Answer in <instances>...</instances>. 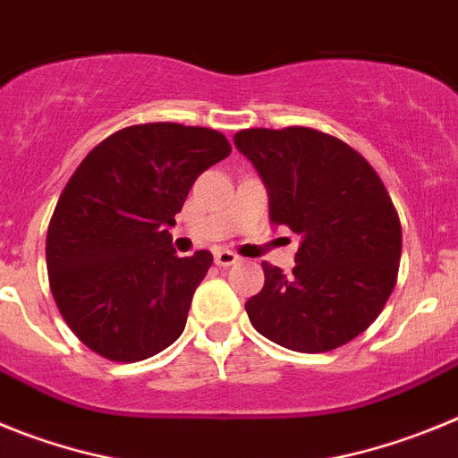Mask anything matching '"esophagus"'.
<instances>
[{
	"label": "esophagus",
	"mask_w": 458,
	"mask_h": 458,
	"mask_svg": "<svg viewBox=\"0 0 458 458\" xmlns=\"http://www.w3.org/2000/svg\"><path fill=\"white\" fill-rule=\"evenodd\" d=\"M238 261V257L233 252H229V250H220V252H216V264L222 266V268H226V266H233Z\"/></svg>",
	"instance_id": "34e87169"
}]
</instances>
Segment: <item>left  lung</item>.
Segmentation results:
<instances>
[{"label":"left lung","mask_w":458,"mask_h":458,"mask_svg":"<svg viewBox=\"0 0 458 458\" xmlns=\"http://www.w3.org/2000/svg\"><path fill=\"white\" fill-rule=\"evenodd\" d=\"M268 190L270 222L301 236L291 275L261 264L245 302L257 333L298 353H326L374 323L402 259V225L365 157L311 128H250L233 137Z\"/></svg>","instance_id":"8db88e82"}]
</instances>
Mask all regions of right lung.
Instances as JSON below:
<instances>
[{
    "instance_id": "right-lung-1",
    "label": "right lung",
    "mask_w": 458,
    "mask_h": 458,
    "mask_svg": "<svg viewBox=\"0 0 458 458\" xmlns=\"http://www.w3.org/2000/svg\"><path fill=\"white\" fill-rule=\"evenodd\" d=\"M229 153L210 128L144 123L109 135L75 169L46 259L56 307L84 346L140 362L181 337L213 254L176 257L169 229L197 176Z\"/></svg>"
}]
</instances>
